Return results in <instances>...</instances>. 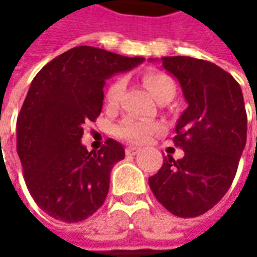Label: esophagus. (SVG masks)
<instances>
[{
  "mask_svg": "<svg viewBox=\"0 0 257 257\" xmlns=\"http://www.w3.org/2000/svg\"><path fill=\"white\" fill-rule=\"evenodd\" d=\"M140 152V149L139 147H134V146H128V147H125V154L127 156H134V154H137Z\"/></svg>",
  "mask_w": 257,
  "mask_h": 257,
  "instance_id": "obj_1",
  "label": "esophagus"
}]
</instances>
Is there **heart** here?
Instances as JSON below:
<instances>
[{"mask_svg":"<svg viewBox=\"0 0 257 257\" xmlns=\"http://www.w3.org/2000/svg\"><path fill=\"white\" fill-rule=\"evenodd\" d=\"M144 85L147 90L153 95L154 98L159 101L162 98H173L176 94V84L173 81L170 75L159 73V71H147L143 75ZM124 91V80L123 78H115L111 84L108 85L105 91V103L108 107H114L118 103L120 97ZM162 130V125L153 121H146V120H139L133 117L124 118L121 123H118L114 128V134L125 140L128 143L142 144L147 143L153 134L159 133Z\"/></svg>","mask_w":257,"mask_h":257,"instance_id":"b5f03b06","label":"heart"}]
</instances>
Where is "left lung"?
<instances>
[{
  "mask_svg": "<svg viewBox=\"0 0 257 257\" xmlns=\"http://www.w3.org/2000/svg\"><path fill=\"white\" fill-rule=\"evenodd\" d=\"M162 64L177 78L189 104L173 139L184 156L164 157L149 184L174 216L196 217L220 202L237 172L247 136L242 88L210 61L176 55L162 57Z\"/></svg>",
  "mask_w": 257,
  "mask_h": 257,
  "instance_id": "1",
  "label": "left lung"
}]
</instances>
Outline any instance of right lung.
<instances>
[{"label":"right lung","instance_id":"obj_1","mask_svg":"<svg viewBox=\"0 0 257 257\" xmlns=\"http://www.w3.org/2000/svg\"><path fill=\"white\" fill-rule=\"evenodd\" d=\"M143 61L81 45L34 77L17 118V153L28 192L48 216L81 222L104 203L124 149L108 139L98 152H88L81 144L83 125L101 113L105 80Z\"/></svg>","mask_w":257,"mask_h":257}]
</instances>
